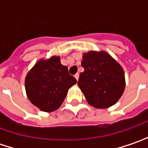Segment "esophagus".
<instances>
[{"label":"esophagus","mask_w":148,"mask_h":148,"mask_svg":"<svg viewBox=\"0 0 148 148\" xmlns=\"http://www.w3.org/2000/svg\"><path fill=\"white\" fill-rule=\"evenodd\" d=\"M79 74H78V73H77V74H75V75H74V77H75V79H76L77 80L79 79Z\"/></svg>","instance_id":"34e87169"}]
</instances>
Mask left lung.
Listing matches in <instances>:
<instances>
[{"mask_svg": "<svg viewBox=\"0 0 148 148\" xmlns=\"http://www.w3.org/2000/svg\"><path fill=\"white\" fill-rule=\"evenodd\" d=\"M78 85L88 103L98 109L108 108L121 97L125 86L122 67L104 51H90L83 54Z\"/></svg>", "mask_w": 148, "mask_h": 148, "instance_id": "obj_1", "label": "left lung"}]
</instances>
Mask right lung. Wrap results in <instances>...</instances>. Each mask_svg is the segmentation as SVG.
Segmentation results:
<instances>
[{
  "label": "right lung",
  "mask_w": 148,
  "mask_h": 148,
  "mask_svg": "<svg viewBox=\"0 0 148 148\" xmlns=\"http://www.w3.org/2000/svg\"><path fill=\"white\" fill-rule=\"evenodd\" d=\"M77 83L69 73L68 67L61 64L59 56L40 59L27 73L25 79L26 93L35 106L45 112L60 107L69 89Z\"/></svg>",
  "instance_id": "right-lung-1"
}]
</instances>
